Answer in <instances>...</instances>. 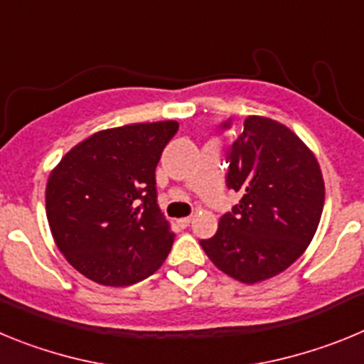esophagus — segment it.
Here are the masks:
<instances>
[{
	"label": "esophagus",
	"mask_w": 364,
	"mask_h": 364,
	"mask_svg": "<svg viewBox=\"0 0 364 364\" xmlns=\"http://www.w3.org/2000/svg\"><path fill=\"white\" fill-rule=\"evenodd\" d=\"M191 220H193V217H184V218H178V220H176V224L182 228H188L189 224H191Z\"/></svg>",
	"instance_id": "34e87169"
}]
</instances>
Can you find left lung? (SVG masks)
<instances>
[{
	"instance_id": "obj_1",
	"label": "left lung",
	"mask_w": 364,
	"mask_h": 364,
	"mask_svg": "<svg viewBox=\"0 0 364 364\" xmlns=\"http://www.w3.org/2000/svg\"><path fill=\"white\" fill-rule=\"evenodd\" d=\"M228 160V188L242 198L200 246L220 272L255 284L290 268L306 252L323 213V173L294 131L266 117L244 120Z\"/></svg>"
}]
</instances>
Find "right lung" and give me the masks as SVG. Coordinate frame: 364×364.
<instances>
[{
  "mask_svg": "<svg viewBox=\"0 0 364 364\" xmlns=\"http://www.w3.org/2000/svg\"><path fill=\"white\" fill-rule=\"evenodd\" d=\"M176 131L175 120L98 131L50 171V233L87 279L131 286L153 275L171 252L175 235L156 204L154 169Z\"/></svg>",
  "mask_w": 364,
  "mask_h": 364,
  "instance_id": "right-lung-1",
  "label": "right lung"
}]
</instances>
